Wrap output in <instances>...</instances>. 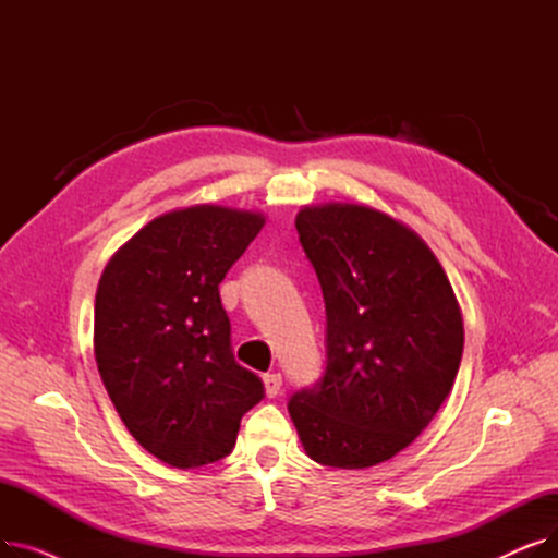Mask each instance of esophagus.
<instances>
[{
    "label": "esophagus",
    "instance_id": "34e87169",
    "mask_svg": "<svg viewBox=\"0 0 558 558\" xmlns=\"http://www.w3.org/2000/svg\"><path fill=\"white\" fill-rule=\"evenodd\" d=\"M264 389H267L269 398H276L282 391V375L280 373H267V375H264Z\"/></svg>",
    "mask_w": 558,
    "mask_h": 558
}]
</instances>
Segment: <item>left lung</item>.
<instances>
[{"label": "left lung", "instance_id": "8db88e82", "mask_svg": "<svg viewBox=\"0 0 558 558\" xmlns=\"http://www.w3.org/2000/svg\"><path fill=\"white\" fill-rule=\"evenodd\" d=\"M326 303V368L287 407L320 465L368 468L404 450L448 398L463 320L441 264L416 232L364 205L296 217Z\"/></svg>", "mask_w": 558, "mask_h": 558}]
</instances>
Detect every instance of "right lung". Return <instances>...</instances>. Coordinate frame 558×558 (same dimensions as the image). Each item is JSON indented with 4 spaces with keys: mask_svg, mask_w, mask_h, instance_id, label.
<instances>
[{
    "mask_svg": "<svg viewBox=\"0 0 558 558\" xmlns=\"http://www.w3.org/2000/svg\"><path fill=\"white\" fill-rule=\"evenodd\" d=\"M264 226L255 213L194 205L146 223L97 287L95 357L135 441L175 468L228 457L264 398L232 355L219 284Z\"/></svg>",
    "mask_w": 558,
    "mask_h": 558,
    "instance_id": "1",
    "label": "right lung"
}]
</instances>
